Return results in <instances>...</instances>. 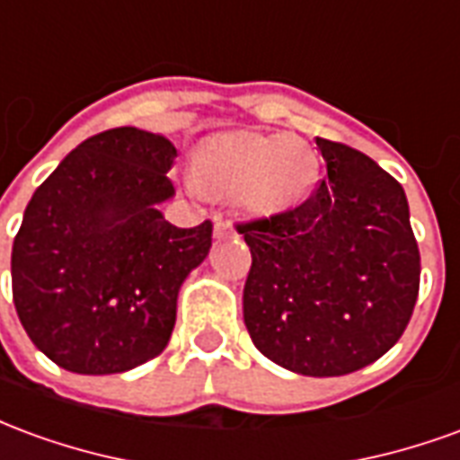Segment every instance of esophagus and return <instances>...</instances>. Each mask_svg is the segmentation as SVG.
I'll return each mask as SVG.
<instances>
[{"instance_id":"34e87169","label":"esophagus","mask_w":460,"mask_h":460,"mask_svg":"<svg viewBox=\"0 0 460 460\" xmlns=\"http://www.w3.org/2000/svg\"><path fill=\"white\" fill-rule=\"evenodd\" d=\"M231 234H234V229H231L229 221L221 219V217H214V236H217V239H226Z\"/></svg>"}]
</instances>
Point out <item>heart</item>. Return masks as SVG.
I'll list each match as a JSON object with an SVG mask.
<instances>
[{
  "instance_id": "obj_1",
  "label": "heart",
  "mask_w": 460,
  "mask_h": 460,
  "mask_svg": "<svg viewBox=\"0 0 460 460\" xmlns=\"http://www.w3.org/2000/svg\"><path fill=\"white\" fill-rule=\"evenodd\" d=\"M318 172V152L298 135H224L191 160V181L201 191L236 197L251 214H273L303 199Z\"/></svg>"
}]
</instances>
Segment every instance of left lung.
<instances>
[{"label":"left lung","instance_id":"1","mask_svg":"<svg viewBox=\"0 0 460 460\" xmlns=\"http://www.w3.org/2000/svg\"><path fill=\"white\" fill-rule=\"evenodd\" d=\"M315 142L328 164L318 190L293 209L236 226L251 249L243 323L276 365L340 376L402 338L421 263L402 184L359 150Z\"/></svg>","mask_w":460,"mask_h":460}]
</instances>
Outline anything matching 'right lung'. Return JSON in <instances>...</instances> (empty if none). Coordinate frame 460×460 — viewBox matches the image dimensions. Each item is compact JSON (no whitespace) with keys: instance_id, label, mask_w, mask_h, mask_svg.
<instances>
[{"instance_id":"obj_1","label":"right lung","mask_w":460,"mask_h":460,"mask_svg":"<svg viewBox=\"0 0 460 460\" xmlns=\"http://www.w3.org/2000/svg\"><path fill=\"white\" fill-rule=\"evenodd\" d=\"M174 157L155 132H98L26 204L12 246L16 315L68 372H128L170 342L181 283L211 246V221L177 229L157 209L174 194Z\"/></svg>"}]
</instances>
